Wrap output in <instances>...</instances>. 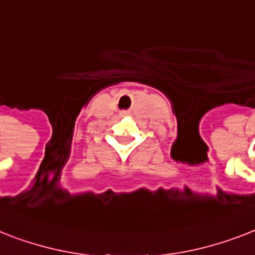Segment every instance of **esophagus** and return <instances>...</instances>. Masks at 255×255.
<instances>
[{
  "label": "esophagus",
  "mask_w": 255,
  "mask_h": 255,
  "mask_svg": "<svg viewBox=\"0 0 255 255\" xmlns=\"http://www.w3.org/2000/svg\"><path fill=\"white\" fill-rule=\"evenodd\" d=\"M121 115H127V113H126V111H123V113H121Z\"/></svg>",
  "instance_id": "34e87169"
}]
</instances>
